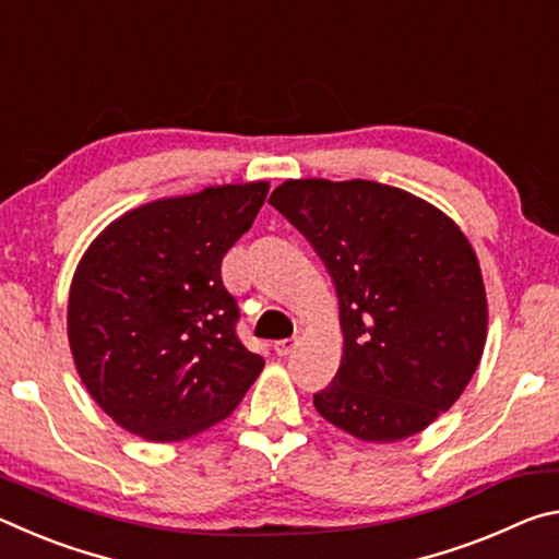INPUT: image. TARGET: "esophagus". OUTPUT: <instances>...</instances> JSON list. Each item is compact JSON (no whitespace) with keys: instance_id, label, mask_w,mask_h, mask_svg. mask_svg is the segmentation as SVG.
<instances>
[{"instance_id":"34e87169","label":"esophagus","mask_w":559,"mask_h":559,"mask_svg":"<svg viewBox=\"0 0 559 559\" xmlns=\"http://www.w3.org/2000/svg\"><path fill=\"white\" fill-rule=\"evenodd\" d=\"M298 347V337H286V340H278L276 345H273V349H276V355L278 357H286V355H290L293 349Z\"/></svg>"}]
</instances>
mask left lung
I'll use <instances>...</instances> for the list:
<instances>
[{"mask_svg":"<svg viewBox=\"0 0 559 559\" xmlns=\"http://www.w3.org/2000/svg\"><path fill=\"white\" fill-rule=\"evenodd\" d=\"M333 276L343 330L318 414L349 437L392 443L466 390L488 335L478 257L451 216L370 179H286L271 200Z\"/></svg>","mask_w":559,"mask_h":559,"instance_id":"obj_1","label":"left lung"}]
</instances>
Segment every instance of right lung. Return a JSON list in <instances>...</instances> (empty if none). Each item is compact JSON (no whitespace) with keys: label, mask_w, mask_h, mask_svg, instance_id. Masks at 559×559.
<instances>
[{"label":"right lung","mask_w":559,"mask_h":559,"mask_svg":"<svg viewBox=\"0 0 559 559\" xmlns=\"http://www.w3.org/2000/svg\"><path fill=\"white\" fill-rule=\"evenodd\" d=\"M269 182L216 185L118 216L83 253L69 290L75 372L135 437L185 441L224 421L263 370L236 337L222 259L266 202Z\"/></svg>","instance_id":"obj_1"}]
</instances>
